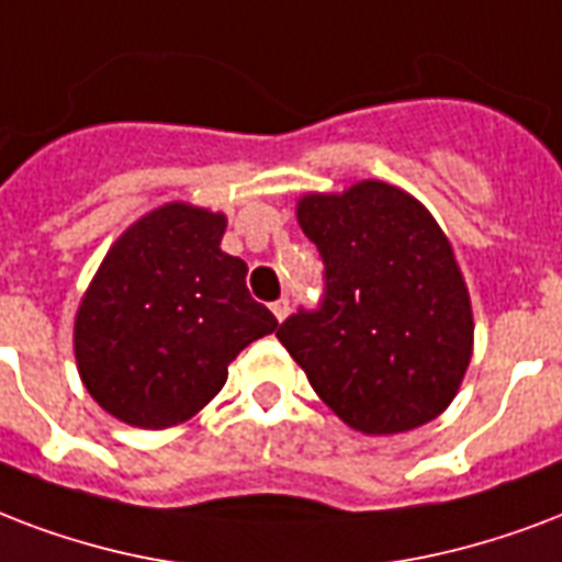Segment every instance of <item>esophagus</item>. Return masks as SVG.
<instances>
[{"label": "esophagus", "instance_id": "1", "mask_svg": "<svg viewBox=\"0 0 562 562\" xmlns=\"http://www.w3.org/2000/svg\"><path fill=\"white\" fill-rule=\"evenodd\" d=\"M271 312H273V315H277V321L285 318V315H289V297L273 300V303H271Z\"/></svg>", "mask_w": 562, "mask_h": 562}]
</instances>
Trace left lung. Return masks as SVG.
<instances>
[{"mask_svg": "<svg viewBox=\"0 0 562 562\" xmlns=\"http://www.w3.org/2000/svg\"><path fill=\"white\" fill-rule=\"evenodd\" d=\"M324 294L277 338L353 430L404 434L451 404L471 359V303L434 214L385 182L297 205Z\"/></svg>", "mask_w": 562, "mask_h": 562, "instance_id": "1", "label": "left lung"}]
</instances>
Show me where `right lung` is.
<instances>
[{"label": "right lung", "mask_w": 562, "mask_h": 562, "mask_svg": "<svg viewBox=\"0 0 562 562\" xmlns=\"http://www.w3.org/2000/svg\"><path fill=\"white\" fill-rule=\"evenodd\" d=\"M226 217L186 203L128 226L76 315L81 383L114 418L170 427L200 413L226 366L277 329L247 291V265L221 250Z\"/></svg>", "instance_id": "obj_1"}]
</instances>
